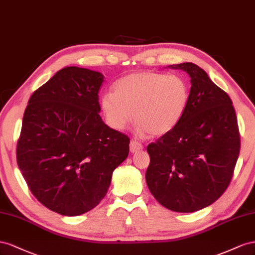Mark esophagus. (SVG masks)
Segmentation results:
<instances>
[{"label":"esophagus","instance_id":"34e87169","mask_svg":"<svg viewBox=\"0 0 255 255\" xmlns=\"http://www.w3.org/2000/svg\"><path fill=\"white\" fill-rule=\"evenodd\" d=\"M143 148V145L136 140H131L130 141V151L131 152H134V151H137Z\"/></svg>","mask_w":255,"mask_h":255}]
</instances>
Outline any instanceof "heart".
Here are the masks:
<instances>
[{"instance_id":"1","label":"heart","mask_w":255,"mask_h":255,"mask_svg":"<svg viewBox=\"0 0 255 255\" xmlns=\"http://www.w3.org/2000/svg\"><path fill=\"white\" fill-rule=\"evenodd\" d=\"M190 99V87L176 75L142 71L122 78L114 93L100 99L107 123L116 130L125 129L133 119L141 132L168 133L183 119Z\"/></svg>"}]
</instances>
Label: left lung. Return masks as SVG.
Masks as SVG:
<instances>
[{"label":"left lung","mask_w":255,"mask_h":255,"mask_svg":"<svg viewBox=\"0 0 255 255\" xmlns=\"http://www.w3.org/2000/svg\"><path fill=\"white\" fill-rule=\"evenodd\" d=\"M191 78L190 99L171 131L148 144L149 191L173 212L193 213L227 190L241 150L235 109L230 96L193 63L172 66Z\"/></svg>","instance_id":"obj_1"}]
</instances>
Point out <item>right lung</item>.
Wrapping results in <instances>:
<instances>
[{"label":"right lung","mask_w":255,"mask_h":255,"mask_svg":"<svg viewBox=\"0 0 255 255\" xmlns=\"http://www.w3.org/2000/svg\"><path fill=\"white\" fill-rule=\"evenodd\" d=\"M104 81L98 71L65 67L33 93L24 111L18 166L35 198L63 216L96 207L129 154L128 135L99 115Z\"/></svg>","instance_id":"right-lung-1"}]
</instances>
